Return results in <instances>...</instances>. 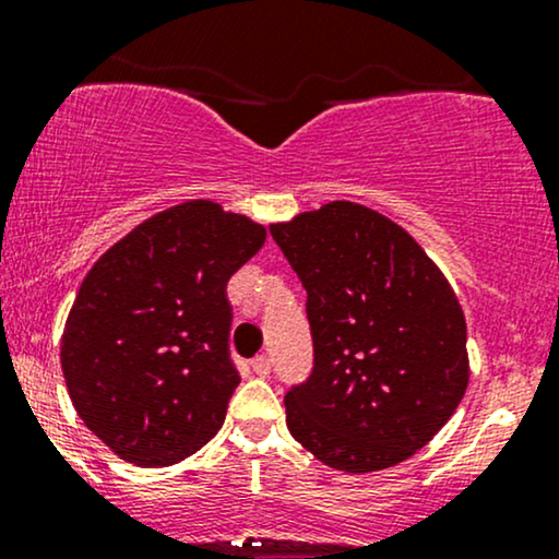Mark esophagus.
Here are the masks:
<instances>
[{
  "label": "esophagus",
  "instance_id": "1",
  "mask_svg": "<svg viewBox=\"0 0 559 559\" xmlns=\"http://www.w3.org/2000/svg\"><path fill=\"white\" fill-rule=\"evenodd\" d=\"M252 373H254V376H260V378H267V376H271V360H267L265 355L254 357V360H252Z\"/></svg>",
  "mask_w": 559,
  "mask_h": 559
}]
</instances>
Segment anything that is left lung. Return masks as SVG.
Returning <instances> with one entry per match:
<instances>
[{
  "instance_id": "1",
  "label": "left lung",
  "mask_w": 559,
  "mask_h": 559,
  "mask_svg": "<svg viewBox=\"0 0 559 559\" xmlns=\"http://www.w3.org/2000/svg\"><path fill=\"white\" fill-rule=\"evenodd\" d=\"M271 236L307 292L316 355L284 396L288 431L344 473L413 457L471 376L452 286L407 230L355 202L273 223Z\"/></svg>"
}]
</instances>
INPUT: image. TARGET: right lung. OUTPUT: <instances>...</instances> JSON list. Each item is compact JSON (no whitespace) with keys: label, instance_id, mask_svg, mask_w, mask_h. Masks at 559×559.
<instances>
[{"label":"right lung","instance_id":"right-lung-1","mask_svg":"<svg viewBox=\"0 0 559 559\" xmlns=\"http://www.w3.org/2000/svg\"><path fill=\"white\" fill-rule=\"evenodd\" d=\"M265 228L191 199L107 249L79 288L62 333L75 413L118 457L181 463L217 433L239 370L228 352V278Z\"/></svg>","mask_w":559,"mask_h":559}]
</instances>
